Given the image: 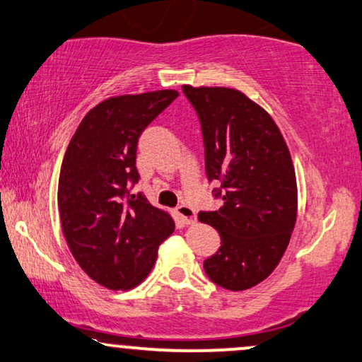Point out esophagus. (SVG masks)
Listing matches in <instances>:
<instances>
[{"instance_id": "esophagus-1", "label": "esophagus", "mask_w": 362, "mask_h": 362, "mask_svg": "<svg viewBox=\"0 0 362 362\" xmlns=\"http://www.w3.org/2000/svg\"><path fill=\"white\" fill-rule=\"evenodd\" d=\"M176 215L181 218L182 223H186V225H191V223H194L196 220V211L188 204H180V206L176 208Z\"/></svg>"}]
</instances>
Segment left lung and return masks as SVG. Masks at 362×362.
Wrapping results in <instances>:
<instances>
[{"label": "left lung", "mask_w": 362, "mask_h": 362, "mask_svg": "<svg viewBox=\"0 0 362 362\" xmlns=\"http://www.w3.org/2000/svg\"><path fill=\"white\" fill-rule=\"evenodd\" d=\"M202 122L204 166L220 182L218 211H199L221 247L204 260L211 282L247 290L265 280L288 247L297 220L296 169L282 132L265 109L226 87L182 86Z\"/></svg>", "instance_id": "8db88e82"}]
</instances>
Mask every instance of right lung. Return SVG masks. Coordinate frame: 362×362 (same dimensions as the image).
<instances>
[{
    "mask_svg": "<svg viewBox=\"0 0 362 362\" xmlns=\"http://www.w3.org/2000/svg\"><path fill=\"white\" fill-rule=\"evenodd\" d=\"M176 90L110 97L82 119L58 177V213L70 252L86 274L110 290H129L149 275L159 245L174 231L169 213L142 193L136 168L141 134Z\"/></svg>",
    "mask_w": 362,
    "mask_h": 362,
    "instance_id": "add662e5",
    "label": "right lung"
}]
</instances>
